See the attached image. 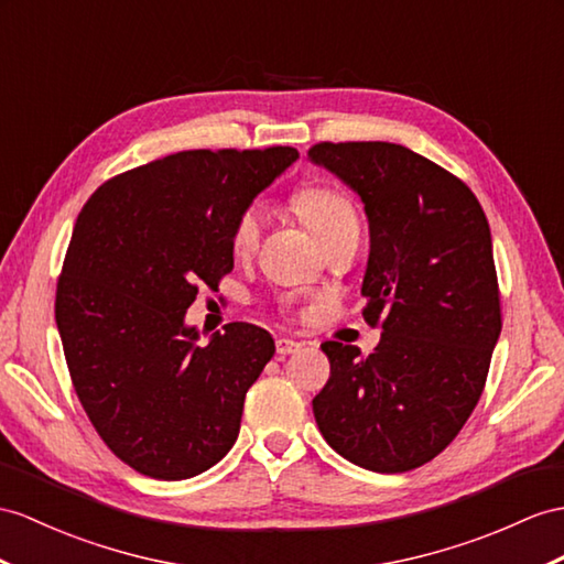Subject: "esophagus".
I'll use <instances>...</instances> for the list:
<instances>
[{
    "label": "esophagus",
    "instance_id": "34e87169",
    "mask_svg": "<svg viewBox=\"0 0 564 564\" xmlns=\"http://www.w3.org/2000/svg\"><path fill=\"white\" fill-rule=\"evenodd\" d=\"M274 347H278V354H282V356H290V354H296V351L301 349V341L280 337L278 341H274Z\"/></svg>",
    "mask_w": 564,
    "mask_h": 564
}]
</instances>
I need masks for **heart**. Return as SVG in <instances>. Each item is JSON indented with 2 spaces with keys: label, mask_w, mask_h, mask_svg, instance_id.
Segmentation results:
<instances>
[{
  "label": "heart",
  "mask_w": 564,
  "mask_h": 564,
  "mask_svg": "<svg viewBox=\"0 0 564 564\" xmlns=\"http://www.w3.org/2000/svg\"><path fill=\"white\" fill-rule=\"evenodd\" d=\"M292 205L296 208V213L313 227V231L321 237V241L335 237L341 229L359 225V215H356L351 198L333 186H321V184L301 186L294 191ZM260 225H263V215H260L258 205H246V208L235 217V225H231V231H229L231 251L237 256L251 253L260 237Z\"/></svg>",
  "instance_id": "b5f03b06"
}]
</instances>
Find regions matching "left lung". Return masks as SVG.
I'll list each match as a JSON object with an SVG mask.
<instances>
[{
	"label": "left lung",
	"mask_w": 564,
	"mask_h": 564,
	"mask_svg": "<svg viewBox=\"0 0 564 564\" xmlns=\"http://www.w3.org/2000/svg\"><path fill=\"white\" fill-rule=\"evenodd\" d=\"M308 158L364 200V318L382 327L368 359L321 345L329 378L315 423L351 464L411 471L455 441L486 386L502 329L488 219L462 178L404 145L315 143Z\"/></svg>",
	"instance_id": "1"
}]
</instances>
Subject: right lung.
Returning <instances> with one entry per match:
<instances>
[{"mask_svg":"<svg viewBox=\"0 0 564 564\" xmlns=\"http://www.w3.org/2000/svg\"><path fill=\"white\" fill-rule=\"evenodd\" d=\"M296 158L184 150L109 178L76 219L54 301L66 366L105 445L143 476H198L237 441L274 339L229 323L198 345L184 315L235 268V217Z\"/></svg>","mask_w":564,"mask_h":564,"instance_id":"1","label":"right lung"}]
</instances>
